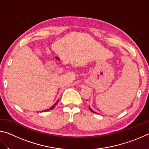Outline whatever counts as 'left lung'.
<instances>
[{
  "instance_id": "obj_1",
  "label": "left lung",
  "mask_w": 149,
  "mask_h": 149,
  "mask_svg": "<svg viewBox=\"0 0 149 149\" xmlns=\"http://www.w3.org/2000/svg\"><path fill=\"white\" fill-rule=\"evenodd\" d=\"M89 110H90L91 111V112H93V113H97V112H95V111H93V110L91 109V108H90V106H89Z\"/></svg>"
}]
</instances>
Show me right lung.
Here are the masks:
<instances>
[{
    "mask_svg": "<svg viewBox=\"0 0 149 149\" xmlns=\"http://www.w3.org/2000/svg\"><path fill=\"white\" fill-rule=\"evenodd\" d=\"M58 100H59V99L56 102V103H55V104H54L53 106H52V107H50V108H48V109H47V110H42L41 112H47V111H49V110H52V109H53V108L55 107V106L56 105V104L58 103Z\"/></svg>",
    "mask_w": 149,
    "mask_h": 149,
    "instance_id": "1",
    "label": "right lung"
}]
</instances>
